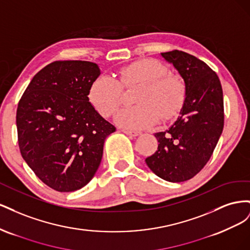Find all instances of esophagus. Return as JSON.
Listing matches in <instances>:
<instances>
[{"instance_id":"1","label":"esophagus","mask_w":250,"mask_h":250,"mask_svg":"<svg viewBox=\"0 0 250 250\" xmlns=\"http://www.w3.org/2000/svg\"><path fill=\"white\" fill-rule=\"evenodd\" d=\"M122 131L128 135H130V137H138V135H140L142 133L140 131H132V130H127V129H123Z\"/></svg>"}]
</instances>
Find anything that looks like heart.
Segmentation results:
<instances>
[{
	"label": "heart",
	"instance_id": "b5f03b06",
	"mask_svg": "<svg viewBox=\"0 0 250 250\" xmlns=\"http://www.w3.org/2000/svg\"><path fill=\"white\" fill-rule=\"evenodd\" d=\"M118 78L98 76L89 86L88 100L101 116L108 118L124 100V89H135L132 100L137 105L124 108L116 116L117 123L129 129L154 125L160 118L170 120L178 115L186 100L187 87L178 75L169 73L163 62L144 58L123 65Z\"/></svg>",
	"mask_w": 250,
	"mask_h": 250
}]
</instances>
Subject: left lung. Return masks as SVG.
I'll return each instance as SVG.
<instances>
[{"label":"left lung","mask_w":250,"mask_h":250,"mask_svg":"<svg viewBox=\"0 0 250 250\" xmlns=\"http://www.w3.org/2000/svg\"><path fill=\"white\" fill-rule=\"evenodd\" d=\"M184 78L187 94L180 116L168 130L155 133L158 147L146 158L148 167L171 183L199 173L214 152L224 126L223 92L218 75L188 53H162Z\"/></svg>","instance_id":"left-lung-1"}]
</instances>
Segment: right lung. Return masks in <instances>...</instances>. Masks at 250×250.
<instances>
[{"label":"right lung","mask_w":250,"mask_h":250,"mask_svg":"<svg viewBox=\"0 0 250 250\" xmlns=\"http://www.w3.org/2000/svg\"><path fill=\"white\" fill-rule=\"evenodd\" d=\"M99 75L94 62L57 60L35 75L19 101L21 154L55 191L86 186L99 168L105 139L116 131L88 100L89 86Z\"/></svg>","instance_id":"obj_1"}]
</instances>
